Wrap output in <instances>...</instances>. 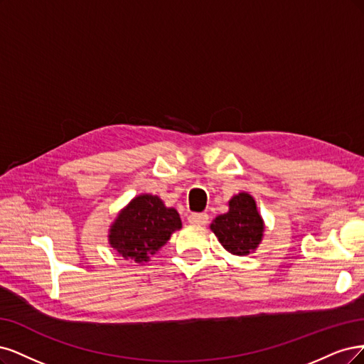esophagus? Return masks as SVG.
Segmentation results:
<instances>
[{
  "instance_id": "obj_1",
  "label": "esophagus",
  "mask_w": 364,
  "mask_h": 364,
  "mask_svg": "<svg viewBox=\"0 0 364 364\" xmlns=\"http://www.w3.org/2000/svg\"><path fill=\"white\" fill-rule=\"evenodd\" d=\"M187 220H189V224H192V225H205L208 222V215L207 213H192L189 218H187Z\"/></svg>"
}]
</instances>
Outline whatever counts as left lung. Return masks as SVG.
<instances>
[{"instance_id": "8db88e82", "label": "left lung", "mask_w": 364, "mask_h": 364, "mask_svg": "<svg viewBox=\"0 0 364 364\" xmlns=\"http://www.w3.org/2000/svg\"><path fill=\"white\" fill-rule=\"evenodd\" d=\"M219 243L232 255L245 257L254 252L264 236V220L257 203L248 192L234 195L228 201V212L210 224Z\"/></svg>"}]
</instances>
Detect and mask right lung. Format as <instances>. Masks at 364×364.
Segmentation results:
<instances>
[{
  "mask_svg": "<svg viewBox=\"0 0 364 364\" xmlns=\"http://www.w3.org/2000/svg\"><path fill=\"white\" fill-rule=\"evenodd\" d=\"M181 228L177 210L166 207L157 195L134 196L112 222L109 243L124 260L144 264Z\"/></svg>",
  "mask_w": 364,
  "mask_h": 364,
  "instance_id": "1",
  "label": "right lung"
}]
</instances>
